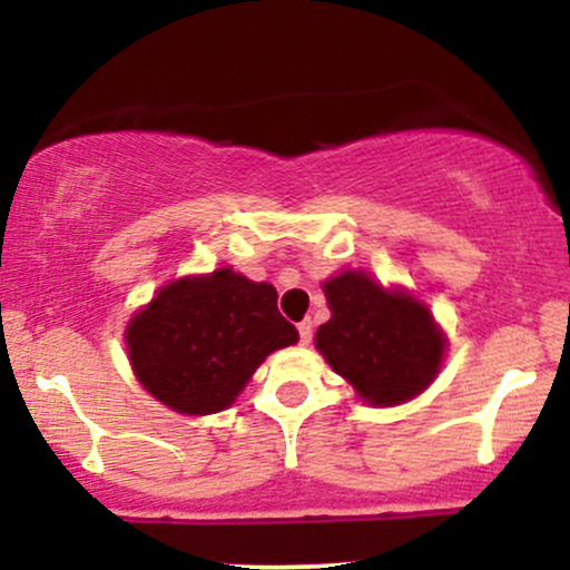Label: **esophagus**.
I'll return each instance as SVG.
<instances>
[{
  "label": "esophagus",
  "mask_w": 570,
  "mask_h": 570,
  "mask_svg": "<svg viewBox=\"0 0 570 570\" xmlns=\"http://www.w3.org/2000/svg\"><path fill=\"white\" fill-rule=\"evenodd\" d=\"M297 332H299V343L303 345H307L313 340V324H311V318H305V322H299L297 324Z\"/></svg>",
  "instance_id": "obj_1"
}]
</instances>
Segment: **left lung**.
<instances>
[{
    "label": "left lung",
    "instance_id": "left-lung-1",
    "mask_svg": "<svg viewBox=\"0 0 570 570\" xmlns=\"http://www.w3.org/2000/svg\"><path fill=\"white\" fill-rule=\"evenodd\" d=\"M332 316L316 348L370 407H394L440 375L448 335L417 294L383 286L364 271H340L322 284Z\"/></svg>",
    "mask_w": 570,
    "mask_h": 570
}]
</instances>
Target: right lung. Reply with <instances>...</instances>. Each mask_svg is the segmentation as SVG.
<instances>
[{
  "label": "right lung",
  "instance_id": "add662e5",
  "mask_svg": "<svg viewBox=\"0 0 570 570\" xmlns=\"http://www.w3.org/2000/svg\"><path fill=\"white\" fill-rule=\"evenodd\" d=\"M276 299V286L230 265L168 281L126 326L136 381L181 415L227 410L273 351L299 340Z\"/></svg>",
  "mask_w": 570,
  "mask_h": 570
}]
</instances>
